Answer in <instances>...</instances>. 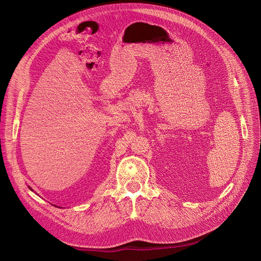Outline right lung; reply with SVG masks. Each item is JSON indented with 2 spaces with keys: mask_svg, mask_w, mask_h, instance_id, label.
<instances>
[{
  "mask_svg": "<svg viewBox=\"0 0 261 261\" xmlns=\"http://www.w3.org/2000/svg\"><path fill=\"white\" fill-rule=\"evenodd\" d=\"M30 189H31V188H30ZM31 190H32V189H31Z\"/></svg>",
  "mask_w": 261,
  "mask_h": 261,
  "instance_id": "right-lung-1",
  "label": "right lung"
}]
</instances>
